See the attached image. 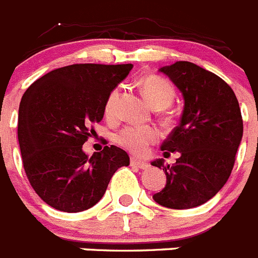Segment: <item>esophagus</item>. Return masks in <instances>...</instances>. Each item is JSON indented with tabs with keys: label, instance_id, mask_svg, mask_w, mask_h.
Listing matches in <instances>:
<instances>
[{
	"label": "esophagus",
	"instance_id": "esophagus-1",
	"mask_svg": "<svg viewBox=\"0 0 258 258\" xmlns=\"http://www.w3.org/2000/svg\"><path fill=\"white\" fill-rule=\"evenodd\" d=\"M131 164L132 165L137 166V168H140V169H149V164L146 163V161H142V160H138V159H136V157H132L131 160Z\"/></svg>",
	"mask_w": 258,
	"mask_h": 258
}]
</instances>
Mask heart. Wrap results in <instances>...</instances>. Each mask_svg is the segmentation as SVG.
Wrapping results in <instances>:
<instances>
[{
  "label": "heart",
  "mask_w": 258,
  "mask_h": 258,
  "mask_svg": "<svg viewBox=\"0 0 258 258\" xmlns=\"http://www.w3.org/2000/svg\"><path fill=\"white\" fill-rule=\"evenodd\" d=\"M141 86L146 98L157 109L166 108L174 101V89L172 84L164 77L157 75L146 76L141 81ZM120 97V88L116 86L108 94L104 103V113L108 118H113L117 112V102ZM160 133L156 127L149 125H127L116 134V142L126 149L127 151L137 155H143L150 147L157 142Z\"/></svg>",
  "instance_id": "b5f03b06"
}]
</instances>
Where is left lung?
<instances>
[{
    "label": "left lung",
    "mask_w": 258,
    "mask_h": 258,
    "mask_svg": "<svg viewBox=\"0 0 258 258\" xmlns=\"http://www.w3.org/2000/svg\"><path fill=\"white\" fill-rule=\"evenodd\" d=\"M183 94L184 109L178 126L161 145L164 156L179 152L173 166L164 159L165 187L154 200L172 209L202 206L229 179L243 137V118L235 93L221 77L190 61L160 68Z\"/></svg>",
    "instance_id": "8db88e82"
}]
</instances>
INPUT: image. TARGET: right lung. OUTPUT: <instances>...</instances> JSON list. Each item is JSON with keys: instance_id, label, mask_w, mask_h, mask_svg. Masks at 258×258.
Listing matches in <instances>:
<instances>
[{"instance_id": "add662e5", "label": "right lung", "mask_w": 258, "mask_h": 258, "mask_svg": "<svg viewBox=\"0 0 258 258\" xmlns=\"http://www.w3.org/2000/svg\"><path fill=\"white\" fill-rule=\"evenodd\" d=\"M133 64L80 63L54 70L23 94L18 140L23 166L38 197L52 208L76 213L95 206L129 155L104 146L89 157L83 145L102 121L104 103Z\"/></svg>"}]
</instances>
